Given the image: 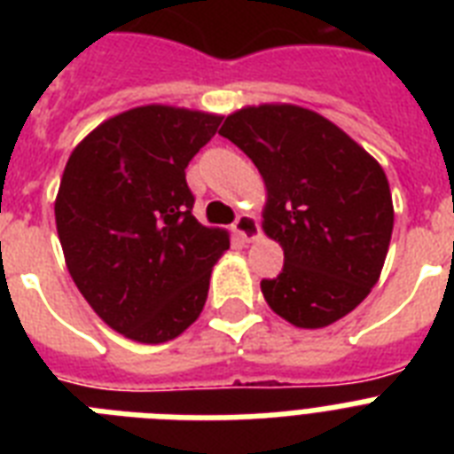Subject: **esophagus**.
Segmentation results:
<instances>
[{"mask_svg": "<svg viewBox=\"0 0 454 454\" xmlns=\"http://www.w3.org/2000/svg\"><path fill=\"white\" fill-rule=\"evenodd\" d=\"M233 233L240 238L242 242H252L259 238V221L254 214H240L233 223Z\"/></svg>", "mask_w": 454, "mask_h": 454, "instance_id": "1", "label": "esophagus"}]
</instances>
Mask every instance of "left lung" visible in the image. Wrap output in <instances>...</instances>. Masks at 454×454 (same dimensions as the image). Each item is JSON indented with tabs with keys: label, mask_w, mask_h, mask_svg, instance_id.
I'll list each match as a JSON object with an SVG mask.
<instances>
[{
	"label": "left lung",
	"mask_w": 454,
	"mask_h": 454,
	"mask_svg": "<svg viewBox=\"0 0 454 454\" xmlns=\"http://www.w3.org/2000/svg\"><path fill=\"white\" fill-rule=\"evenodd\" d=\"M219 134L263 176V231L285 252L283 273L262 280L263 299L297 327L337 323L387 259L394 202L384 169L337 124L290 103L238 110Z\"/></svg>",
	"instance_id": "obj_1"
}]
</instances>
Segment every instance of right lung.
I'll return each instance as SVG.
<instances>
[{"label":"right lung","instance_id":"right-lung-1","mask_svg":"<svg viewBox=\"0 0 454 454\" xmlns=\"http://www.w3.org/2000/svg\"><path fill=\"white\" fill-rule=\"evenodd\" d=\"M223 117L141 106L98 124L73 151L56 228L77 290L103 323L141 344L191 327L228 233L192 216L185 167Z\"/></svg>","mask_w":454,"mask_h":454}]
</instances>
